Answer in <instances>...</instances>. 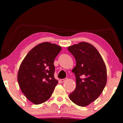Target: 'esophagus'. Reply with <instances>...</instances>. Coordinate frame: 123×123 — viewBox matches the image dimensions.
Instances as JSON below:
<instances>
[{
    "mask_svg": "<svg viewBox=\"0 0 123 123\" xmlns=\"http://www.w3.org/2000/svg\"><path fill=\"white\" fill-rule=\"evenodd\" d=\"M67 80V78H65V79H62V80H60V82H62V83H63V82H64Z\"/></svg>",
    "mask_w": 123,
    "mask_h": 123,
    "instance_id": "1",
    "label": "esophagus"
}]
</instances>
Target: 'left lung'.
<instances>
[{
	"label": "left lung",
	"mask_w": 123,
	"mask_h": 123,
	"mask_svg": "<svg viewBox=\"0 0 123 123\" xmlns=\"http://www.w3.org/2000/svg\"><path fill=\"white\" fill-rule=\"evenodd\" d=\"M68 50L76 60L72 69L76 88L69 97L73 103L85 107L95 101L107 82V69L101 55L93 45L86 42L69 46Z\"/></svg>",
	"instance_id": "left-lung-1"
}]
</instances>
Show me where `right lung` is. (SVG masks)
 <instances>
[{
  "instance_id": "obj_1",
  "label": "right lung",
  "mask_w": 123,
  "mask_h": 123,
  "mask_svg": "<svg viewBox=\"0 0 123 123\" xmlns=\"http://www.w3.org/2000/svg\"><path fill=\"white\" fill-rule=\"evenodd\" d=\"M58 45L45 42L28 52L20 65L17 80L21 91L35 105L50 98L58 83L54 74L55 58L61 51Z\"/></svg>"
}]
</instances>
